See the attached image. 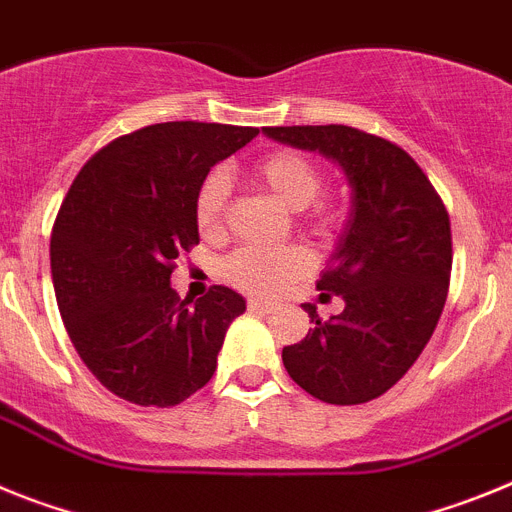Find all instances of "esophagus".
Returning a JSON list of instances; mask_svg holds the SVG:
<instances>
[{
    "label": "esophagus",
    "mask_w": 512,
    "mask_h": 512,
    "mask_svg": "<svg viewBox=\"0 0 512 512\" xmlns=\"http://www.w3.org/2000/svg\"><path fill=\"white\" fill-rule=\"evenodd\" d=\"M247 309L250 311H260V314H270L275 309L273 301H265V299H247Z\"/></svg>",
    "instance_id": "esophagus-1"
}]
</instances>
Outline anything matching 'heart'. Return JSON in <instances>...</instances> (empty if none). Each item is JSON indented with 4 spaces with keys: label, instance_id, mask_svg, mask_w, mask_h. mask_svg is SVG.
Listing matches in <instances>:
<instances>
[{
    "label": "heart",
    "instance_id": "heart-1",
    "mask_svg": "<svg viewBox=\"0 0 512 512\" xmlns=\"http://www.w3.org/2000/svg\"><path fill=\"white\" fill-rule=\"evenodd\" d=\"M255 177L288 208L304 213L314 229H330L337 221V208L317 198L322 188V172L306 154L293 149L270 151L255 167ZM226 198L229 182L224 172H211L195 193V226L203 239L224 237ZM311 252L299 244L291 247H239L226 257V278L237 288L257 296H270L288 283L309 273Z\"/></svg>",
    "mask_w": 512,
    "mask_h": 512
}]
</instances>
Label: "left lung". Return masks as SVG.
<instances>
[{
  "label": "left lung",
  "mask_w": 512,
  "mask_h": 512,
  "mask_svg": "<svg viewBox=\"0 0 512 512\" xmlns=\"http://www.w3.org/2000/svg\"><path fill=\"white\" fill-rule=\"evenodd\" d=\"M270 139L322 151L353 185V211L322 296L345 309L324 322L304 304L314 327L283 348L288 376L327 404H363L410 371L441 319L451 281V221L420 164L394 141L361 128L268 126Z\"/></svg>",
  "instance_id": "left-lung-1"
}]
</instances>
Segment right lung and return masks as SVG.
I'll use <instances>...</instances> for the list:
<instances>
[{"instance_id": "add662e5", "label": "right lung", "mask_w": 512, "mask_h": 512, "mask_svg": "<svg viewBox=\"0 0 512 512\" xmlns=\"http://www.w3.org/2000/svg\"><path fill=\"white\" fill-rule=\"evenodd\" d=\"M257 133L154 123L102 146L71 182L51 231L53 291L79 358L115 397L175 407L211 381L247 306L226 286L182 301L170 275L198 244L193 206L208 170Z\"/></svg>"}]
</instances>
